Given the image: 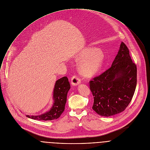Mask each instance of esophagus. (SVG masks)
<instances>
[{
	"mask_svg": "<svg viewBox=\"0 0 150 150\" xmlns=\"http://www.w3.org/2000/svg\"><path fill=\"white\" fill-rule=\"evenodd\" d=\"M80 82H81L80 79L78 76L74 75L71 78V83L72 85H74V86H75V85H78Z\"/></svg>",
	"mask_w": 150,
	"mask_h": 150,
	"instance_id": "obj_1",
	"label": "esophagus"
}]
</instances>
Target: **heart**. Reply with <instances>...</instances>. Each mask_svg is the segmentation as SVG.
I'll list each match as a JSON object with an SVG mask.
<instances>
[{"instance_id": "1", "label": "heart", "mask_w": 150, "mask_h": 150, "mask_svg": "<svg viewBox=\"0 0 150 150\" xmlns=\"http://www.w3.org/2000/svg\"><path fill=\"white\" fill-rule=\"evenodd\" d=\"M83 57L79 63L81 73L86 76L96 74L101 69L104 61V56L100 50L97 48L85 49L79 55V58Z\"/></svg>"}]
</instances>
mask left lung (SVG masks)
Instances as JSON below:
<instances>
[{
  "label": "left lung",
  "mask_w": 150,
  "mask_h": 150,
  "mask_svg": "<svg viewBox=\"0 0 150 150\" xmlns=\"http://www.w3.org/2000/svg\"><path fill=\"white\" fill-rule=\"evenodd\" d=\"M137 77V65L122 42L112 67L89 82L94 97L93 109L105 117L124 111L134 94Z\"/></svg>",
  "instance_id": "8db88e82"
}]
</instances>
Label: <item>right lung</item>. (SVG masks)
Here are the masks:
<instances>
[{"mask_svg": "<svg viewBox=\"0 0 150 150\" xmlns=\"http://www.w3.org/2000/svg\"><path fill=\"white\" fill-rule=\"evenodd\" d=\"M71 88V85L67 76H64L56 81L54 91L53 100L54 103L50 110L42 115L38 116H26L34 120H52L59 118L65 110L67 103V94Z\"/></svg>", "mask_w": 150, "mask_h": 150, "instance_id": "1", "label": "right lung"}]
</instances>
